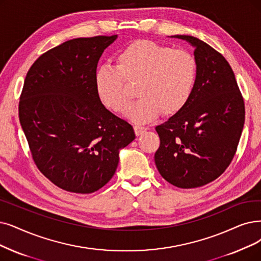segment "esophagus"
Instances as JSON below:
<instances>
[{"label": "esophagus", "mask_w": 261, "mask_h": 261, "mask_svg": "<svg viewBox=\"0 0 261 261\" xmlns=\"http://www.w3.org/2000/svg\"><path fill=\"white\" fill-rule=\"evenodd\" d=\"M134 129H135V134H136L137 136H140V135H142L144 132L148 130V127H143V126H140V125H135Z\"/></svg>", "instance_id": "esophagus-1"}]
</instances>
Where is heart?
<instances>
[{
  "label": "heart",
  "mask_w": 261,
  "mask_h": 261,
  "mask_svg": "<svg viewBox=\"0 0 261 261\" xmlns=\"http://www.w3.org/2000/svg\"><path fill=\"white\" fill-rule=\"evenodd\" d=\"M118 66L101 65L95 74V88L101 102L122 112L127 105L126 83H136L138 100L125 112L129 121L144 124L165 114L182 110L191 99L197 81V61L191 52L137 40L117 58Z\"/></svg>",
  "instance_id": "1"
}]
</instances>
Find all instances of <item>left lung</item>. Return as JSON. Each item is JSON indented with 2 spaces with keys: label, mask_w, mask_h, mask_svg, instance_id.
Masks as SVG:
<instances>
[{
  "label": "left lung",
  "mask_w": 261,
  "mask_h": 261,
  "mask_svg": "<svg viewBox=\"0 0 261 261\" xmlns=\"http://www.w3.org/2000/svg\"><path fill=\"white\" fill-rule=\"evenodd\" d=\"M170 37L194 47L197 81L185 107L155 127L161 144L154 161L167 182L194 189L217 179L231 163L244 126V101L220 52L194 36Z\"/></svg>",
  "instance_id": "8db88e82"
}]
</instances>
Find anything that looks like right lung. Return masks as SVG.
Here are the masks:
<instances>
[{
  "instance_id": "right-lung-1",
  "label": "right lung",
  "mask_w": 261,
  "mask_h": 261,
  "mask_svg": "<svg viewBox=\"0 0 261 261\" xmlns=\"http://www.w3.org/2000/svg\"><path fill=\"white\" fill-rule=\"evenodd\" d=\"M118 35L75 38L40 56L28 71L19 120L37 168L60 189L90 194L117 170L135 139L130 124L102 105L98 60Z\"/></svg>"
}]
</instances>
